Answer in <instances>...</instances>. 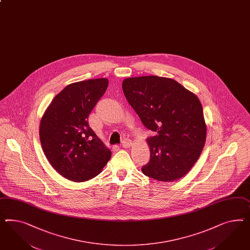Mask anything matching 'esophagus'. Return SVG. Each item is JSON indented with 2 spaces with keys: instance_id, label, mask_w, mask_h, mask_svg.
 <instances>
[{
  "instance_id": "esophagus-1",
  "label": "esophagus",
  "mask_w": 250,
  "mask_h": 250,
  "mask_svg": "<svg viewBox=\"0 0 250 250\" xmlns=\"http://www.w3.org/2000/svg\"><path fill=\"white\" fill-rule=\"evenodd\" d=\"M131 141H129L128 139H126V140H123V142H122V146L124 147V148H129L130 146H131Z\"/></svg>"
}]
</instances>
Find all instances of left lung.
Returning a JSON list of instances; mask_svg holds the SVG:
<instances>
[{"label": "left lung", "mask_w": 250, "mask_h": 250, "mask_svg": "<svg viewBox=\"0 0 250 250\" xmlns=\"http://www.w3.org/2000/svg\"><path fill=\"white\" fill-rule=\"evenodd\" d=\"M122 89L143 125L155 132L147 139L150 159L143 173L159 182L185 176L200 157L207 139L197 96L177 81L158 76L125 79Z\"/></svg>", "instance_id": "obj_1"}]
</instances>
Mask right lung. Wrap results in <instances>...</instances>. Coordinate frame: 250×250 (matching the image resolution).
<instances>
[{
	"label": "right lung",
	"instance_id": "obj_1",
	"mask_svg": "<svg viewBox=\"0 0 250 250\" xmlns=\"http://www.w3.org/2000/svg\"><path fill=\"white\" fill-rule=\"evenodd\" d=\"M107 79L69 84L53 99L40 122L43 153L56 171L72 182L100 174L111 151L88 125V116L106 92Z\"/></svg>",
	"mask_w": 250,
	"mask_h": 250
}]
</instances>
